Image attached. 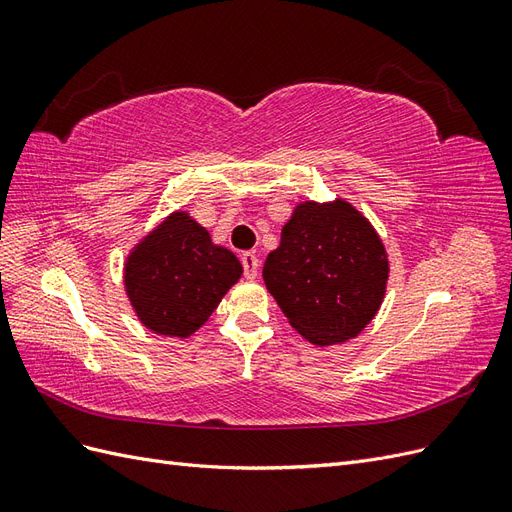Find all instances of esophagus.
I'll use <instances>...</instances> for the list:
<instances>
[{
    "label": "esophagus",
    "mask_w": 512,
    "mask_h": 512,
    "mask_svg": "<svg viewBox=\"0 0 512 512\" xmlns=\"http://www.w3.org/2000/svg\"><path fill=\"white\" fill-rule=\"evenodd\" d=\"M241 262H243V275H245V280H256V277H258V265H260L256 254L245 252V254L241 256Z\"/></svg>",
    "instance_id": "1"
}]
</instances>
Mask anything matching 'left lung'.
Instances as JSON below:
<instances>
[{"label":"left lung","mask_w":512,"mask_h":512,"mask_svg":"<svg viewBox=\"0 0 512 512\" xmlns=\"http://www.w3.org/2000/svg\"><path fill=\"white\" fill-rule=\"evenodd\" d=\"M292 329L314 346L348 342L382 305L389 258L376 228L348 200H305L262 267Z\"/></svg>","instance_id":"left-lung-1"}]
</instances>
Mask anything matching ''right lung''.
I'll list each match as a JSON object with an SVG mask.
<instances>
[{"mask_svg": "<svg viewBox=\"0 0 512 512\" xmlns=\"http://www.w3.org/2000/svg\"><path fill=\"white\" fill-rule=\"evenodd\" d=\"M241 273L235 254L215 245L190 213L175 211L136 243L123 282L143 327L183 339L203 327Z\"/></svg>", "mask_w": 512, "mask_h": 512, "instance_id": "1", "label": "right lung"}]
</instances>
